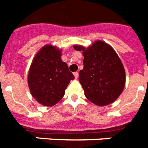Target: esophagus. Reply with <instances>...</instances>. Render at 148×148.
<instances>
[{
	"label": "esophagus",
	"instance_id": "1",
	"mask_svg": "<svg viewBox=\"0 0 148 148\" xmlns=\"http://www.w3.org/2000/svg\"><path fill=\"white\" fill-rule=\"evenodd\" d=\"M73 74H74V76H75V79H78V77H79V73H78L77 72H75V73H74Z\"/></svg>",
	"mask_w": 148,
	"mask_h": 148
}]
</instances>
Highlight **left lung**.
I'll list each match as a JSON object with an SVG mask.
<instances>
[{
  "label": "left lung",
  "mask_w": 148,
  "mask_h": 148,
  "mask_svg": "<svg viewBox=\"0 0 148 148\" xmlns=\"http://www.w3.org/2000/svg\"><path fill=\"white\" fill-rule=\"evenodd\" d=\"M73 48L82 51L83 69L79 80L85 95L99 106L114 102L123 92L125 71L120 58L110 45L97 40L88 48L75 45Z\"/></svg>",
  "instance_id": "8db88e82"
}]
</instances>
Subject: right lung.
Segmentation results:
<instances>
[{
	"instance_id": "1",
	"label": "right lung",
	"mask_w": 148,
	"mask_h": 148,
	"mask_svg": "<svg viewBox=\"0 0 148 148\" xmlns=\"http://www.w3.org/2000/svg\"><path fill=\"white\" fill-rule=\"evenodd\" d=\"M62 51L46 45L34 56L28 73V86L32 96L44 106H53L64 96L71 80L75 79L66 62Z\"/></svg>"
}]
</instances>
